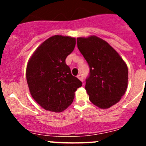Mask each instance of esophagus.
Wrapping results in <instances>:
<instances>
[{
    "label": "esophagus",
    "mask_w": 146,
    "mask_h": 146,
    "mask_svg": "<svg viewBox=\"0 0 146 146\" xmlns=\"http://www.w3.org/2000/svg\"><path fill=\"white\" fill-rule=\"evenodd\" d=\"M77 78H78V79H79L80 81H82V82L83 81V77H82V75L81 74H79L77 76Z\"/></svg>",
    "instance_id": "1"
}]
</instances>
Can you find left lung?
Listing matches in <instances>:
<instances>
[{
  "label": "left lung",
  "mask_w": 146,
  "mask_h": 146,
  "mask_svg": "<svg viewBox=\"0 0 146 146\" xmlns=\"http://www.w3.org/2000/svg\"><path fill=\"white\" fill-rule=\"evenodd\" d=\"M77 47L90 67L86 88L90 101L101 109L118 103L128 86V68L115 49L96 36L78 37Z\"/></svg>",
  "instance_id": "1"
}]
</instances>
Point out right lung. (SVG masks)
Segmentation results:
<instances>
[{"instance_id":"add662e5","label":"right lung","mask_w":146,"mask_h":146,"mask_svg":"<svg viewBox=\"0 0 146 146\" xmlns=\"http://www.w3.org/2000/svg\"><path fill=\"white\" fill-rule=\"evenodd\" d=\"M75 44V38L55 35L41 44L28 60L26 79L30 93L46 110H65L74 100V92L82 86L65 61Z\"/></svg>"}]
</instances>
